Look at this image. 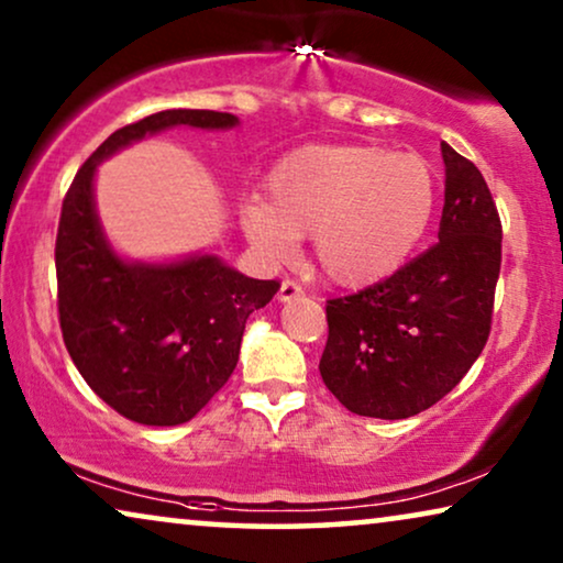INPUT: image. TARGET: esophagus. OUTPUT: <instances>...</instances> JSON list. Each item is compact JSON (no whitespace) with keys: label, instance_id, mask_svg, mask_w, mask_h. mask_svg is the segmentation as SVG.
<instances>
[{"label":"esophagus","instance_id":"1","mask_svg":"<svg viewBox=\"0 0 563 563\" xmlns=\"http://www.w3.org/2000/svg\"><path fill=\"white\" fill-rule=\"evenodd\" d=\"M305 291H302V287H299L297 282H291V279H284L282 282V287H279V302H291V299H297V297H302Z\"/></svg>","mask_w":563,"mask_h":563}]
</instances>
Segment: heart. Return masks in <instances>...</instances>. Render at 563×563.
<instances>
[{"mask_svg":"<svg viewBox=\"0 0 563 563\" xmlns=\"http://www.w3.org/2000/svg\"><path fill=\"white\" fill-rule=\"evenodd\" d=\"M433 207V172L415 153L368 143L302 145L268 172L266 199H243L238 225L268 264H287L299 238H312L320 272L356 289L405 264Z\"/></svg>","mask_w":563,"mask_h":563,"instance_id":"heart-1","label":"heart"}]
</instances>
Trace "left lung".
<instances>
[{
	"mask_svg": "<svg viewBox=\"0 0 563 563\" xmlns=\"http://www.w3.org/2000/svg\"><path fill=\"white\" fill-rule=\"evenodd\" d=\"M438 243L387 282L328 302L320 376L364 418H412L449 395L489 338L503 225L487 181L441 141Z\"/></svg>",
	"mask_w": 563,
	"mask_h": 563,
	"instance_id": "left-lung-1",
	"label": "left lung"
}]
</instances>
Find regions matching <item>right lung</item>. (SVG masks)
Here are the masks:
<instances>
[{
  "label": "right lung",
  "mask_w": 563,
  "mask_h": 563,
  "mask_svg": "<svg viewBox=\"0 0 563 563\" xmlns=\"http://www.w3.org/2000/svg\"><path fill=\"white\" fill-rule=\"evenodd\" d=\"M230 112L164 110L107 137L79 168L56 238L58 314L68 356L112 410L141 426H181L233 374L251 312L279 282L251 279L218 253L135 261L104 233L97 168L122 148L172 128L230 130Z\"/></svg>",
  "instance_id": "obj_1"
}]
</instances>
